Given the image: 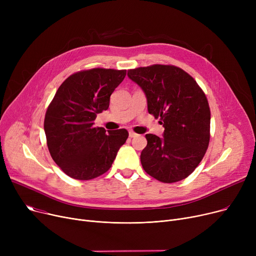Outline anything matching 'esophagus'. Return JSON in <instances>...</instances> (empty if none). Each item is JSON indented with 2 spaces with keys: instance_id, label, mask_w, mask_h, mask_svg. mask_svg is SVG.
Masks as SVG:
<instances>
[{
  "instance_id": "34e87169",
  "label": "esophagus",
  "mask_w": 256,
  "mask_h": 256,
  "mask_svg": "<svg viewBox=\"0 0 256 256\" xmlns=\"http://www.w3.org/2000/svg\"><path fill=\"white\" fill-rule=\"evenodd\" d=\"M128 135H130V138H135V137H137V136H138L137 134H136V132H134L132 130H130V132H128Z\"/></svg>"
}]
</instances>
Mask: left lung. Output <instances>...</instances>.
Returning a JSON list of instances; mask_svg holds the SVG:
<instances>
[{
  "label": "left lung",
  "mask_w": 256,
  "mask_h": 256,
  "mask_svg": "<svg viewBox=\"0 0 256 256\" xmlns=\"http://www.w3.org/2000/svg\"><path fill=\"white\" fill-rule=\"evenodd\" d=\"M147 100L148 113L160 117L163 138L146 134L140 158L147 174L162 182H176L195 170L210 142V111L196 80L180 67L152 65L128 70Z\"/></svg>",
  "instance_id": "8db88e82"
}]
</instances>
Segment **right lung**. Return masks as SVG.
<instances>
[{"instance_id": "right-lung-1", "label": "right lung", "mask_w": 256, "mask_h": 256, "mask_svg": "<svg viewBox=\"0 0 256 256\" xmlns=\"http://www.w3.org/2000/svg\"><path fill=\"white\" fill-rule=\"evenodd\" d=\"M126 70L93 68L67 78L58 88L44 118L50 154L67 176L96 178L109 170L128 132L94 128L98 113L108 110L110 96Z\"/></svg>"}]
</instances>
